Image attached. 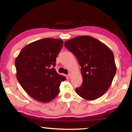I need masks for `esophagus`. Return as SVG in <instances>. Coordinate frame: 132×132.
<instances>
[{"label":"esophagus","instance_id":"1","mask_svg":"<svg viewBox=\"0 0 132 132\" xmlns=\"http://www.w3.org/2000/svg\"><path fill=\"white\" fill-rule=\"evenodd\" d=\"M68 77L69 78V79H70V78L71 77V73H69V74L68 75Z\"/></svg>","mask_w":132,"mask_h":132}]
</instances>
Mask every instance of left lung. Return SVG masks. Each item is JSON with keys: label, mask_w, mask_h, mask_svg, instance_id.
<instances>
[{"label": "left lung", "mask_w": 132, "mask_h": 132, "mask_svg": "<svg viewBox=\"0 0 132 132\" xmlns=\"http://www.w3.org/2000/svg\"><path fill=\"white\" fill-rule=\"evenodd\" d=\"M81 66V86L76 88L80 97L94 100L104 94L114 78L117 67L114 55L108 46L90 36H79L64 42Z\"/></svg>", "instance_id": "8db88e82"}]
</instances>
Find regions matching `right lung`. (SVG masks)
I'll return each instance as SVG.
<instances>
[{
	"label": "right lung",
	"mask_w": 132,
	"mask_h": 132,
	"mask_svg": "<svg viewBox=\"0 0 132 132\" xmlns=\"http://www.w3.org/2000/svg\"><path fill=\"white\" fill-rule=\"evenodd\" d=\"M63 43L56 38L38 40L24 46L15 59L18 81L35 100L51 101L59 94L61 82L66 80L54 68Z\"/></svg>",
	"instance_id": "right-lung-1"
}]
</instances>
